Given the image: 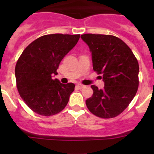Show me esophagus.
<instances>
[{
	"instance_id": "esophagus-1",
	"label": "esophagus",
	"mask_w": 154,
	"mask_h": 154,
	"mask_svg": "<svg viewBox=\"0 0 154 154\" xmlns=\"http://www.w3.org/2000/svg\"><path fill=\"white\" fill-rule=\"evenodd\" d=\"M76 87H77V88H79V89H82V88H84V87H85V85L79 83V84H77V85H76Z\"/></svg>"
}]
</instances>
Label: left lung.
I'll list each match as a JSON object with an SVG mask.
<instances>
[{
    "mask_svg": "<svg viewBox=\"0 0 154 154\" xmlns=\"http://www.w3.org/2000/svg\"><path fill=\"white\" fill-rule=\"evenodd\" d=\"M81 38L92 53V67L103 79L104 88L92 85L93 94L85 100L87 108L100 118L119 115L138 89L139 64L124 42L113 35L85 34Z\"/></svg>",
    "mask_w": 154,
    "mask_h": 154,
    "instance_id": "left-lung-1",
    "label": "left lung"
}]
</instances>
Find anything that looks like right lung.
Returning <instances> with one entry per match:
<instances>
[{
    "mask_svg": "<svg viewBox=\"0 0 154 154\" xmlns=\"http://www.w3.org/2000/svg\"><path fill=\"white\" fill-rule=\"evenodd\" d=\"M79 38V35H44L31 42L17 60V90L27 106L36 113L52 116L66 106L75 84H62L52 76L58 75L61 61Z\"/></svg>",
    "mask_w": 154,
    "mask_h": 154,
    "instance_id": "1",
    "label": "right lung"
}]
</instances>
